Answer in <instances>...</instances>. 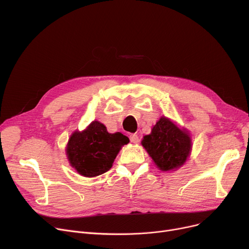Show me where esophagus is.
Segmentation results:
<instances>
[{"label": "esophagus", "mask_w": 249, "mask_h": 249, "mask_svg": "<svg viewBox=\"0 0 249 249\" xmlns=\"http://www.w3.org/2000/svg\"><path fill=\"white\" fill-rule=\"evenodd\" d=\"M130 141H131L132 143H138L139 142V138L136 134H131L130 135Z\"/></svg>", "instance_id": "esophagus-1"}]
</instances>
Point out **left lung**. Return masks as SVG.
<instances>
[{"label":"left lung","mask_w":249,"mask_h":249,"mask_svg":"<svg viewBox=\"0 0 249 249\" xmlns=\"http://www.w3.org/2000/svg\"><path fill=\"white\" fill-rule=\"evenodd\" d=\"M141 144L154 164L163 172L177 171L186 163L192 152L190 132L164 116L152 127L150 134L143 136Z\"/></svg>","instance_id":"8db88e82"}]
</instances>
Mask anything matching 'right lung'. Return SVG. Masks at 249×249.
Listing matches in <instances>:
<instances>
[{"mask_svg": "<svg viewBox=\"0 0 249 249\" xmlns=\"http://www.w3.org/2000/svg\"><path fill=\"white\" fill-rule=\"evenodd\" d=\"M128 142L127 136L120 132L109 133L106 126L95 120L83 131L75 130L71 135L65 153L77 174L95 178L109 171Z\"/></svg>", "mask_w": 249, "mask_h": 249, "instance_id": "obj_1", "label": "right lung"}]
</instances>
